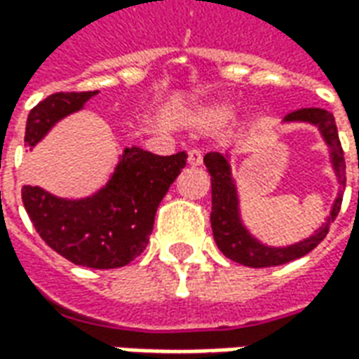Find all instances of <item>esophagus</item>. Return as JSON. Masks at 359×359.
Wrapping results in <instances>:
<instances>
[{"label":"esophagus","instance_id":"1","mask_svg":"<svg viewBox=\"0 0 359 359\" xmlns=\"http://www.w3.org/2000/svg\"><path fill=\"white\" fill-rule=\"evenodd\" d=\"M202 151L200 149H190L188 151V163L190 165H194V167H198V165H202Z\"/></svg>","mask_w":359,"mask_h":359}]
</instances>
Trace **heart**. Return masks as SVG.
Instances as JSON below:
<instances>
[{"label": "heart", "mask_w": 359, "mask_h": 359, "mask_svg": "<svg viewBox=\"0 0 359 359\" xmlns=\"http://www.w3.org/2000/svg\"><path fill=\"white\" fill-rule=\"evenodd\" d=\"M225 115H226L225 105H215V107H211V109L205 113V118H210V121H219V118H223Z\"/></svg>", "instance_id": "obj_1"}]
</instances>
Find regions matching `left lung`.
<instances>
[{"label": "left lung", "mask_w": 359, "mask_h": 359, "mask_svg": "<svg viewBox=\"0 0 359 359\" xmlns=\"http://www.w3.org/2000/svg\"><path fill=\"white\" fill-rule=\"evenodd\" d=\"M286 121H309V123H316V125L321 126L325 140L329 142L332 149L334 169L339 172V179L344 187V171H346L344 151L340 146L339 130H337V125L332 123L331 113L319 109V107H304V109L288 113ZM203 163L208 167V172L211 177V229H213V238L217 242L219 250L236 264L248 265V267H275V265L288 264L292 259L306 256L316 246H319V242L323 241L325 234L329 231V223L334 221V217L339 215L340 203H342L340 196L334 202L329 223L321 226L311 238L300 242V244H294L290 248H267L264 244L254 241L241 225L238 210H236V205H238L236 190H234L233 179H231V169L226 163V157L211 151L203 157Z\"/></svg>", "instance_id": "left-lung-1"}]
</instances>
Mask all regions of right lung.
I'll return each mask as SVG.
<instances>
[{
  "instance_id": "right-lung-1",
  "label": "right lung",
  "mask_w": 359,
  "mask_h": 359,
  "mask_svg": "<svg viewBox=\"0 0 359 359\" xmlns=\"http://www.w3.org/2000/svg\"><path fill=\"white\" fill-rule=\"evenodd\" d=\"M94 92H57L32 107L25 142L32 148L50 126L81 109ZM187 151L156 156L144 149H125L109 184L94 198L59 200L38 187H22V203L36 233L57 254L92 269H117L146 250L154 219L179 172Z\"/></svg>"
}]
</instances>
